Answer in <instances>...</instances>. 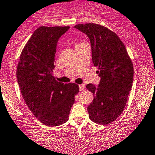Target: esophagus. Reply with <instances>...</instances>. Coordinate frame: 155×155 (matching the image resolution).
I'll return each mask as SVG.
<instances>
[{
    "instance_id": "obj_1",
    "label": "esophagus",
    "mask_w": 155,
    "mask_h": 155,
    "mask_svg": "<svg viewBox=\"0 0 155 155\" xmlns=\"http://www.w3.org/2000/svg\"><path fill=\"white\" fill-rule=\"evenodd\" d=\"M79 90L80 91H84L85 89V85L84 84H82V85H79Z\"/></svg>"
}]
</instances>
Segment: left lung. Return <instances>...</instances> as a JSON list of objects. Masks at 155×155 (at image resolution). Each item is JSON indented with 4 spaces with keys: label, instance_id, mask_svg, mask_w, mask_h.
<instances>
[{
    "label": "left lung",
    "instance_id": "8db88e82",
    "mask_svg": "<svg viewBox=\"0 0 155 155\" xmlns=\"http://www.w3.org/2000/svg\"><path fill=\"white\" fill-rule=\"evenodd\" d=\"M89 37L92 61L101 77L98 87L87 84L94 94L87 107L89 118L98 124H107L118 118L127 102L134 79V66L124 43L115 32L94 23L74 26Z\"/></svg>",
    "mask_w": 155,
    "mask_h": 155
}]
</instances>
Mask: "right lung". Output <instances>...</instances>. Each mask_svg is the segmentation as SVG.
Instances as JSON below:
<instances>
[{"label": "right lung", "instance_id": "add662e5", "mask_svg": "<svg viewBox=\"0 0 155 155\" xmlns=\"http://www.w3.org/2000/svg\"><path fill=\"white\" fill-rule=\"evenodd\" d=\"M69 26L35 30L20 55L16 77L23 99L30 110L46 126H58L69 119L79 85L58 82L53 76L58 39Z\"/></svg>", "mask_w": 155, "mask_h": 155}]
</instances>
